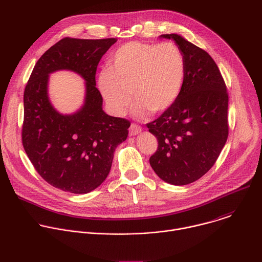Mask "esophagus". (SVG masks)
I'll return each instance as SVG.
<instances>
[{"mask_svg": "<svg viewBox=\"0 0 262 262\" xmlns=\"http://www.w3.org/2000/svg\"><path fill=\"white\" fill-rule=\"evenodd\" d=\"M142 130V127L136 123H132L129 126V136H136L140 134Z\"/></svg>", "mask_w": 262, "mask_h": 262, "instance_id": "esophagus-1", "label": "esophagus"}]
</instances>
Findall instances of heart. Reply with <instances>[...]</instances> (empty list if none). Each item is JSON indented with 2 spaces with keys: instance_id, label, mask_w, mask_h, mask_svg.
I'll return each instance as SVG.
<instances>
[{
  "instance_id": "obj_1",
  "label": "heart",
  "mask_w": 262,
  "mask_h": 262,
  "mask_svg": "<svg viewBox=\"0 0 262 262\" xmlns=\"http://www.w3.org/2000/svg\"><path fill=\"white\" fill-rule=\"evenodd\" d=\"M110 70L98 77V88L111 112L122 115L137 101L135 114L144 116L150 110L163 113L179 97L185 80V60L172 42L149 45L128 42L120 47L108 61Z\"/></svg>"
}]
</instances>
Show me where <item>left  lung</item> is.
Returning a JSON list of instances; mask_svg holds the SVG:
<instances>
[{"instance_id": "8db88e82", "label": "left lung", "mask_w": 262, "mask_h": 262, "mask_svg": "<svg viewBox=\"0 0 262 262\" xmlns=\"http://www.w3.org/2000/svg\"><path fill=\"white\" fill-rule=\"evenodd\" d=\"M161 37L176 42L186 71L174 104L146 124L159 144L149 163L164 181L185 185L210 170L225 145L229 98L219 67L204 50L177 34Z\"/></svg>"}]
</instances>
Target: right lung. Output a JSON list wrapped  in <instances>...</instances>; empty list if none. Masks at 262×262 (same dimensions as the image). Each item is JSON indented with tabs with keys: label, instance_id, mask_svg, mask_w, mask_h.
I'll return each mask as SVG.
<instances>
[{
	"label": "right lung",
	"instance_id": "obj_1",
	"mask_svg": "<svg viewBox=\"0 0 262 262\" xmlns=\"http://www.w3.org/2000/svg\"><path fill=\"white\" fill-rule=\"evenodd\" d=\"M116 41L65 37L37 61L26 85L24 149L38 174L64 192L86 194L99 186L116 147L127 138L130 122L104 113L95 82L101 57ZM60 69L77 72L86 82L85 103L73 116L58 114L48 100V74Z\"/></svg>",
	"mask_w": 262,
	"mask_h": 262
}]
</instances>
